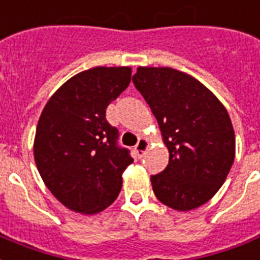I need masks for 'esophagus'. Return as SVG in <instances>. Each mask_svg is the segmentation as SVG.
I'll return each instance as SVG.
<instances>
[{"label": "esophagus", "mask_w": 260, "mask_h": 260, "mask_svg": "<svg viewBox=\"0 0 260 260\" xmlns=\"http://www.w3.org/2000/svg\"><path fill=\"white\" fill-rule=\"evenodd\" d=\"M148 146H149V142H148L146 138H140V140H138L137 145H136V148H134L138 157H142V156H144L145 151L148 149Z\"/></svg>", "instance_id": "esophagus-1"}]
</instances>
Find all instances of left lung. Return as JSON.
<instances>
[{
    "instance_id": "1",
    "label": "left lung",
    "mask_w": 260,
    "mask_h": 260,
    "mask_svg": "<svg viewBox=\"0 0 260 260\" xmlns=\"http://www.w3.org/2000/svg\"><path fill=\"white\" fill-rule=\"evenodd\" d=\"M133 82L170 153L167 167L151 177L155 196L177 211L203 206L223 185L234 161L228 111L203 83L174 68L138 67Z\"/></svg>"
}]
</instances>
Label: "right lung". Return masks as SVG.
<instances>
[{
  "label": "right lung",
  "instance_id": "obj_1",
  "mask_svg": "<svg viewBox=\"0 0 260 260\" xmlns=\"http://www.w3.org/2000/svg\"><path fill=\"white\" fill-rule=\"evenodd\" d=\"M132 81L130 67H94L70 78L45 105L34 140V159L45 185L75 212L111 206L133 163L118 145V128L105 109Z\"/></svg>",
  "mask_w": 260,
  "mask_h": 260
}]
</instances>
